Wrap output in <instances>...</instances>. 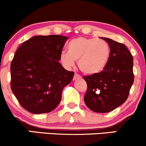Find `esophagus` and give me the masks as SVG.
Listing matches in <instances>:
<instances>
[{
    "instance_id": "obj_1",
    "label": "esophagus",
    "mask_w": 146,
    "mask_h": 146,
    "mask_svg": "<svg viewBox=\"0 0 146 146\" xmlns=\"http://www.w3.org/2000/svg\"><path fill=\"white\" fill-rule=\"evenodd\" d=\"M81 78V76H80L78 74H77V73L74 74V80L78 79V78Z\"/></svg>"
}]
</instances>
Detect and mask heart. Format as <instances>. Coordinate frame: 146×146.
<instances>
[{
	"instance_id": "1",
	"label": "heart",
	"mask_w": 146,
	"mask_h": 146,
	"mask_svg": "<svg viewBox=\"0 0 146 146\" xmlns=\"http://www.w3.org/2000/svg\"><path fill=\"white\" fill-rule=\"evenodd\" d=\"M68 53L63 52L60 60L65 67H71L78 60L80 70L87 74L102 71L110 57V47L107 41L95 38L77 37L67 45Z\"/></svg>"
}]
</instances>
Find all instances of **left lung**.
<instances>
[{"label": "left lung", "mask_w": 146, "mask_h": 146, "mask_svg": "<svg viewBox=\"0 0 146 146\" xmlns=\"http://www.w3.org/2000/svg\"><path fill=\"white\" fill-rule=\"evenodd\" d=\"M110 47V57L99 73L83 76L87 83L86 106L95 112H109L127 100L134 82L133 57L124 44L101 38Z\"/></svg>", "instance_id": "obj_1"}]
</instances>
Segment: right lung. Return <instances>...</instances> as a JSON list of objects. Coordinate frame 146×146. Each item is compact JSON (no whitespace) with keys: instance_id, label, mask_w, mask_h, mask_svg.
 Listing matches in <instances>:
<instances>
[{"instance_id":"obj_1","label":"right lung","mask_w":146,"mask_h":146,"mask_svg":"<svg viewBox=\"0 0 146 146\" xmlns=\"http://www.w3.org/2000/svg\"><path fill=\"white\" fill-rule=\"evenodd\" d=\"M68 37L36 36L16 50L11 63V89L19 104L33 114L50 112L61 100L62 91L74 72L58 62Z\"/></svg>"}]
</instances>
